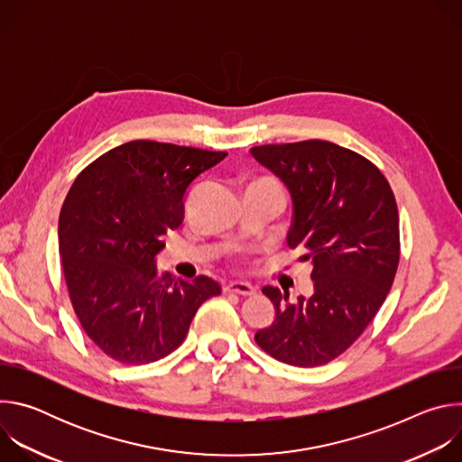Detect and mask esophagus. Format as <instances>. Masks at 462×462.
<instances>
[{
    "mask_svg": "<svg viewBox=\"0 0 462 462\" xmlns=\"http://www.w3.org/2000/svg\"><path fill=\"white\" fill-rule=\"evenodd\" d=\"M225 291L239 294V296H254L255 294V289L252 285H248V283H243V282H230L225 287Z\"/></svg>",
    "mask_w": 462,
    "mask_h": 462,
    "instance_id": "1",
    "label": "esophagus"
}]
</instances>
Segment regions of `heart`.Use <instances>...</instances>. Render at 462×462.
<instances>
[{
  "instance_id": "b5f03b06",
  "label": "heart",
  "mask_w": 462,
  "mask_h": 462,
  "mask_svg": "<svg viewBox=\"0 0 462 462\" xmlns=\"http://www.w3.org/2000/svg\"><path fill=\"white\" fill-rule=\"evenodd\" d=\"M259 182H271V180H259Z\"/></svg>"
}]
</instances>
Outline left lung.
Masks as SVG:
<instances>
[{"instance_id":"8db88e82","label":"left lung","mask_w":462,"mask_h":462,"mask_svg":"<svg viewBox=\"0 0 462 462\" xmlns=\"http://www.w3.org/2000/svg\"><path fill=\"white\" fill-rule=\"evenodd\" d=\"M250 155L289 189L291 248H305L314 291L289 300L263 287L276 309L255 344L273 358L316 367L340 356L382 307L401 257L399 210L389 182L365 157L327 141L255 146Z\"/></svg>"}]
</instances>
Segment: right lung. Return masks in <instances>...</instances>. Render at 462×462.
Listing matches in <instances>:
<instances>
[{"label":"right lung","instance_id":"1","mask_svg":"<svg viewBox=\"0 0 462 462\" xmlns=\"http://www.w3.org/2000/svg\"><path fill=\"white\" fill-rule=\"evenodd\" d=\"M226 157L153 141H131L91 162L58 219V245L73 309L91 342L116 362L143 365L175 351L221 287L208 276L175 280L157 271L168 230L184 219V195Z\"/></svg>","mask_w":462,"mask_h":462}]
</instances>
